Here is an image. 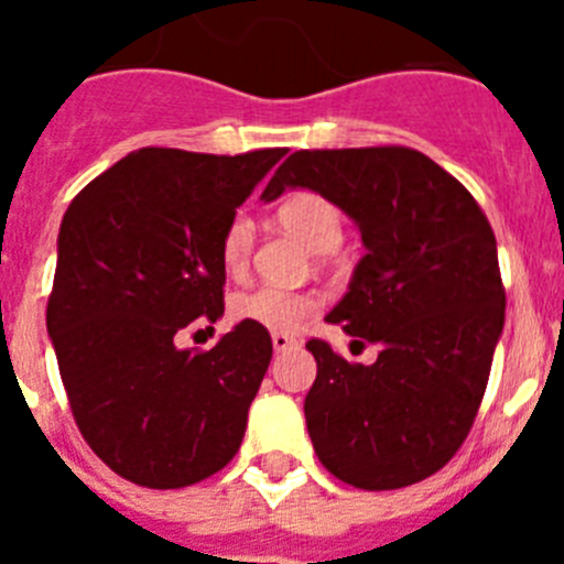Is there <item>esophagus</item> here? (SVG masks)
I'll return each mask as SVG.
<instances>
[{"label": "esophagus", "instance_id": "esophagus-1", "mask_svg": "<svg viewBox=\"0 0 564 564\" xmlns=\"http://www.w3.org/2000/svg\"><path fill=\"white\" fill-rule=\"evenodd\" d=\"M271 341H273V350H276V352H285V350H291V347H296V344H299L296 338L288 336V333H273Z\"/></svg>", "mask_w": 564, "mask_h": 564}]
</instances>
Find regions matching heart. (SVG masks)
Instances as JSON below:
<instances>
[{
    "mask_svg": "<svg viewBox=\"0 0 564 564\" xmlns=\"http://www.w3.org/2000/svg\"><path fill=\"white\" fill-rule=\"evenodd\" d=\"M279 223L296 234L313 251H333L341 239V214L325 194L302 188L288 194L276 208ZM253 220L246 212L228 217L220 237V262L228 273L246 271L253 251ZM318 311V296L311 291H291L279 285H259L231 299V316L246 325L273 333H293L311 313Z\"/></svg>",
    "mask_w": 564,
    "mask_h": 564,
    "instance_id": "1",
    "label": "heart"
}]
</instances>
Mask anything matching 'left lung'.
<instances>
[{"instance_id":"obj_1","label":"left lung","mask_w":564,"mask_h":564,"mask_svg":"<svg viewBox=\"0 0 564 564\" xmlns=\"http://www.w3.org/2000/svg\"><path fill=\"white\" fill-rule=\"evenodd\" d=\"M307 186L350 214L367 253L327 322L378 344L350 364L311 338L305 421L322 466L364 491L441 471L466 441L506 322L491 223L457 177L410 147L299 149L262 197Z\"/></svg>"}]
</instances>
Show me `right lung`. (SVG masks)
Returning a JSON list of instances; mask_svg holds the SVG:
<instances>
[{
	"label": "right lung",
	"mask_w": 564,
	"mask_h": 564,
	"mask_svg": "<svg viewBox=\"0 0 564 564\" xmlns=\"http://www.w3.org/2000/svg\"><path fill=\"white\" fill-rule=\"evenodd\" d=\"M285 152L138 149L64 214L47 333L78 432L134 486H194L242 443L271 333L239 322L208 350L174 336L223 316V228Z\"/></svg>",
	"instance_id": "obj_1"
}]
</instances>
